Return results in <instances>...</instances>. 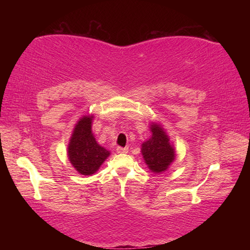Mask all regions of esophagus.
<instances>
[{"mask_svg": "<svg viewBox=\"0 0 250 250\" xmlns=\"http://www.w3.org/2000/svg\"><path fill=\"white\" fill-rule=\"evenodd\" d=\"M128 147H122V146H118L117 147V152L120 154H125V153H128Z\"/></svg>", "mask_w": 250, "mask_h": 250, "instance_id": "34e87169", "label": "esophagus"}]
</instances>
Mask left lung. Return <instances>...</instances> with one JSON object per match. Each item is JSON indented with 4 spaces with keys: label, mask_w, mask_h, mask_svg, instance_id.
Returning <instances> with one entry per match:
<instances>
[{
    "label": "left lung",
    "mask_w": 250,
    "mask_h": 250,
    "mask_svg": "<svg viewBox=\"0 0 250 250\" xmlns=\"http://www.w3.org/2000/svg\"><path fill=\"white\" fill-rule=\"evenodd\" d=\"M150 130L152 135L149 140L142 143L141 153L147 167L152 172L162 173L167 171L174 161V147L171 145L168 135L160 125L153 122Z\"/></svg>",
    "instance_id": "left-lung-1"
}]
</instances>
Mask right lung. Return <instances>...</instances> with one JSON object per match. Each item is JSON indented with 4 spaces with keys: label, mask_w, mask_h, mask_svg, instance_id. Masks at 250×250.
I'll return each instance as SVG.
<instances>
[{
    "label": "right lung",
    "mask_w": 250,
    "mask_h": 250,
    "mask_svg": "<svg viewBox=\"0 0 250 250\" xmlns=\"http://www.w3.org/2000/svg\"><path fill=\"white\" fill-rule=\"evenodd\" d=\"M92 116H84L75 125L68 145V158L83 175H91L110 155V151L98 145L91 131Z\"/></svg>",
    "instance_id": "1"
}]
</instances>
